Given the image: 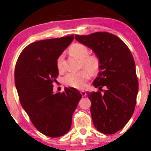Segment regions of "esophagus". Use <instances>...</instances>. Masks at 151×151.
<instances>
[{"label":"esophagus","instance_id":"34e87169","mask_svg":"<svg viewBox=\"0 0 151 151\" xmlns=\"http://www.w3.org/2000/svg\"><path fill=\"white\" fill-rule=\"evenodd\" d=\"M80 93H81V95L83 96H86V95H87V93H86L85 91H80Z\"/></svg>","mask_w":151,"mask_h":151}]
</instances>
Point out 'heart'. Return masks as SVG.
<instances>
[{
	"mask_svg": "<svg viewBox=\"0 0 151 151\" xmlns=\"http://www.w3.org/2000/svg\"><path fill=\"white\" fill-rule=\"evenodd\" d=\"M69 52L71 55L80 60L81 66L86 69L77 72H70L64 77V82L66 85L77 89L85 87L86 82L89 78L90 73L95 74L100 68V60L95 55H89L87 47L82 44H74L69 48ZM63 57L60 55L57 60V66L59 70L62 68Z\"/></svg>",
	"mask_w": 151,
	"mask_h": 151,
	"instance_id": "heart-1",
	"label": "heart"
}]
</instances>
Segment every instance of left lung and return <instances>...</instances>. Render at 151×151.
Wrapping results in <instances>:
<instances>
[{"label":"left lung","instance_id":"obj_1","mask_svg":"<svg viewBox=\"0 0 151 151\" xmlns=\"http://www.w3.org/2000/svg\"><path fill=\"white\" fill-rule=\"evenodd\" d=\"M75 38L100 60V71L93 83L99 90L87 92L93 125L103 134H114L126 126L135 108L139 83L134 58L127 45L109 32Z\"/></svg>","mask_w":151,"mask_h":151}]
</instances>
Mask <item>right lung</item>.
I'll return each instance as SVG.
<instances>
[{"instance_id":"add662e5","label":"right lung","mask_w":151,"mask_h":151,"mask_svg":"<svg viewBox=\"0 0 151 151\" xmlns=\"http://www.w3.org/2000/svg\"><path fill=\"white\" fill-rule=\"evenodd\" d=\"M73 39V35L33 42L22 50L15 66V85L21 106L35 128L50 137L69 131L72 115L82 98L73 87L53 93L52 83L59 75L57 60Z\"/></svg>"}]
</instances>
